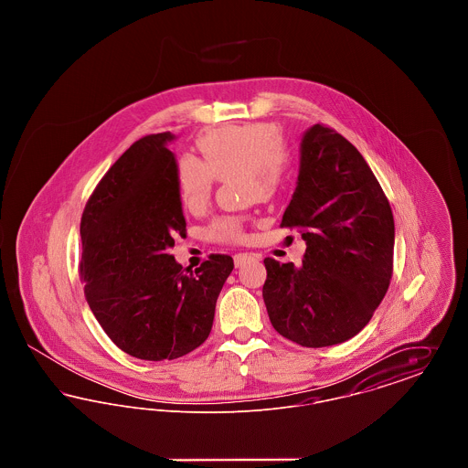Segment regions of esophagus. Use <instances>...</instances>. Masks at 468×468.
Returning <instances> with one entry per match:
<instances>
[{
    "mask_svg": "<svg viewBox=\"0 0 468 468\" xmlns=\"http://www.w3.org/2000/svg\"><path fill=\"white\" fill-rule=\"evenodd\" d=\"M235 267H242L245 265L247 261H250V260H260V254H250V252H239V254H235Z\"/></svg>",
    "mask_w": 468,
    "mask_h": 468,
    "instance_id": "34e87169",
    "label": "esophagus"
}]
</instances>
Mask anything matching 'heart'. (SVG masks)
<instances>
[{
  "instance_id": "obj_1",
  "label": "heart",
  "mask_w": 468,
  "mask_h": 468,
  "mask_svg": "<svg viewBox=\"0 0 468 468\" xmlns=\"http://www.w3.org/2000/svg\"><path fill=\"white\" fill-rule=\"evenodd\" d=\"M197 144L203 161L184 156L177 165L178 193L189 208H201L210 200L218 178L235 172L244 174L249 198L275 195L288 176L284 134L273 122L229 124L201 134ZM207 233L216 242H239L245 237V216H221Z\"/></svg>"
}]
</instances>
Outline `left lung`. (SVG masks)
Masks as SVG:
<instances>
[{
	"mask_svg": "<svg viewBox=\"0 0 468 468\" xmlns=\"http://www.w3.org/2000/svg\"><path fill=\"white\" fill-rule=\"evenodd\" d=\"M307 242L300 267L265 258L263 300L271 326L303 347L359 334L393 275L389 201L356 147L314 124L302 140L298 186L282 223Z\"/></svg>",
	"mask_w": 468,
	"mask_h": 468,
	"instance_id": "left-lung-1",
	"label": "left lung"
}]
</instances>
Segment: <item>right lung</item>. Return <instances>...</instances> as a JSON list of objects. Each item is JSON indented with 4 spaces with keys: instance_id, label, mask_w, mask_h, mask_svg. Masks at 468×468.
I'll return each mask as SVG.
<instances>
[{
    "instance_id": "1",
    "label": "right lung",
    "mask_w": 468,
    "mask_h": 468,
    "mask_svg": "<svg viewBox=\"0 0 468 468\" xmlns=\"http://www.w3.org/2000/svg\"><path fill=\"white\" fill-rule=\"evenodd\" d=\"M174 134H147L98 182L80 219V281L112 342L147 361L184 356L207 340L233 258L210 254L184 273L170 254L186 235Z\"/></svg>"
}]
</instances>
